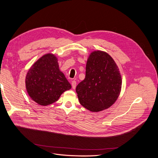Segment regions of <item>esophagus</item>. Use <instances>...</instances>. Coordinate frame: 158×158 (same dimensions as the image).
<instances>
[{
    "mask_svg": "<svg viewBox=\"0 0 158 158\" xmlns=\"http://www.w3.org/2000/svg\"><path fill=\"white\" fill-rule=\"evenodd\" d=\"M76 86V82L75 80L72 81V87H73V89H75Z\"/></svg>",
    "mask_w": 158,
    "mask_h": 158,
    "instance_id": "obj_1",
    "label": "esophagus"
}]
</instances>
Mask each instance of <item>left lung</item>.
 <instances>
[{"label":"left lung","instance_id":"obj_1","mask_svg":"<svg viewBox=\"0 0 158 158\" xmlns=\"http://www.w3.org/2000/svg\"><path fill=\"white\" fill-rule=\"evenodd\" d=\"M122 79L115 62L107 52L90 54L85 77L76 86L80 103L92 112L103 111L116 102L121 92Z\"/></svg>","mask_w":158,"mask_h":158}]
</instances>
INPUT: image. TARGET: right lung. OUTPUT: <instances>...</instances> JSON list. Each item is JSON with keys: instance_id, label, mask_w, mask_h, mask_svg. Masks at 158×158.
<instances>
[{"instance_id": "add662e5", "label": "right lung", "mask_w": 158, "mask_h": 158, "mask_svg": "<svg viewBox=\"0 0 158 158\" xmlns=\"http://www.w3.org/2000/svg\"><path fill=\"white\" fill-rule=\"evenodd\" d=\"M56 57L46 54L32 65L26 77L27 92L41 106L56 102L60 95L71 88L64 74L60 71Z\"/></svg>"}]
</instances>
